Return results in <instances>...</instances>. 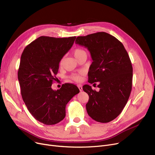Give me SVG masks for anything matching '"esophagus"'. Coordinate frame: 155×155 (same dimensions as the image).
Here are the masks:
<instances>
[{"mask_svg": "<svg viewBox=\"0 0 155 155\" xmlns=\"http://www.w3.org/2000/svg\"><path fill=\"white\" fill-rule=\"evenodd\" d=\"M78 88H79L80 91H82L83 88H82V85H78Z\"/></svg>", "mask_w": 155, "mask_h": 155, "instance_id": "34e87169", "label": "esophagus"}]
</instances>
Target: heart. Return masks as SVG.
Instances as JSON below:
<instances>
[{"label":"heart","mask_w":155,"mask_h":155,"mask_svg":"<svg viewBox=\"0 0 155 155\" xmlns=\"http://www.w3.org/2000/svg\"><path fill=\"white\" fill-rule=\"evenodd\" d=\"M86 53L85 51L84 50H83L82 49L80 48H77L73 51V55L75 57V58L77 59L80 56H81L82 54ZM63 58H62L60 61V65H61L63 64ZM84 74V71H80L77 73H73L71 76H70V78L75 80V82H80L81 80L82 79V75Z\"/></svg>","instance_id":"obj_1"}]
</instances>
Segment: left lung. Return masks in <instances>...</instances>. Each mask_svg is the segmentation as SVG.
Instances as JSON below:
<instances>
[{"label": "left lung", "mask_w": 155, "mask_h": 155, "mask_svg": "<svg viewBox=\"0 0 155 155\" xmlns=\"http://www.w3.org/2000/svg\"><path fill=\"white\" fill-rule=\"evenodd\" d=\"M75 43L87 48L93 60L88 82H99V92L83 86L89 96L88 114L99 123H109L121 113L131 92L133 67L128 53L117 38L105 32L78 36Z\"/></svg>", "instance_id": "obj_1"}]
</instances>
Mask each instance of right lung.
Segmentation results:
<instances>
[{
    "mask_svg": "<svg viewBox=\"0 0 155 155\" xmlns=\"http://www.w3.org/2000/svg\"><path fill=\"white\" fill-rule=\"evenodd\" d=\"M75 39L40 36L22 53L18 80L22 99L32 116L44 124L53 125L62 120L67 103L80 92L71 84H63L57 91L51 88L60 61Z\"/></svg>",
    "mask_w": 155,
    "mask_h": 155,
    "instance_id": "right-lung-1",
    "label": "right lung"
}]
</instances>
